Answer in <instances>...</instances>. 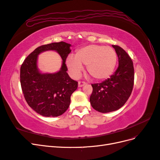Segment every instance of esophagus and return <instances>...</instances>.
<instances>
[{"instance_id": "1", "label": "esophagus", "mask_w": 160, "mask_h": 160, "mask_svg": "<svg viewBox=\"0 0 160 160\" xmlns=\"http://www.w3.org/2000/svg\"><path fill=\"white\" fill-rule=\"evenodd\" d=\"M85 82L84 81H79L78 82V87L79 88H82V87L84 86L85 85Z\"/></svg>"}]
</instances>
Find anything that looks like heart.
<instances>
[{
    "instance_id": "1",
    "label": "heart",
    "mask_w": 160,
    "mask_h": 160,
    "mask_svg": "<svg viewBox=\"0 0 160 160\" xmlns=\"http://www.w3.org/2000/svg\"><path fill=\"white\" fill-rule=\"evenodd\" d=\"M118 62V55L111 47L99 45H89L81 48L75 56L69 55L66 64L71 75L79 77L87 65L88 73L97 80H103L109 77L115 71Z\"/></svg>"
}]
</instances>
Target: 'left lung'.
Listing matches in <instances>:
<instances>
[{
	"label": "left lung",
	"mask_w": 160,
	"mask_h": 160,
	"mask_svg": "<svg viewBox=\"0 0 160 160\" xmlns=\"http://www.w3.org/2000/svg\"><path fill=\"white\" fill-rule=\"evenodd\" d=\"M117 53L119 66L114 74L102 83L91 84L90 96L92 107L101 113H109L120 109L132 93L134 83L133 61L122 47L112 45Z\"/></svg>",
	"instance_id": "8db88e82"
}]
</instances>
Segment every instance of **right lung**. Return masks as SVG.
I'll return each mask as SVG.
<instances>
[{"mask_svg":"<svg viewBox=\"0 0 160 160\" xmlns=\"http://www.w3.org/2000/svg\"><path fill=\"white\" fill-rule=\"evenodd\" d=\"M71 46L61 41L38 47L21 67L20 80L25 99L34 111L45 117L64 113L70 105L71 95L78 87V83L67 72L65 61L71 51ZM47 50L57 51L63 60L60 70L55 74H42L38 69V55Z\"/></svg>","mask_w":160,"mask_h":160,"instance_id":"1","label":"right lung"}]
</instances>
